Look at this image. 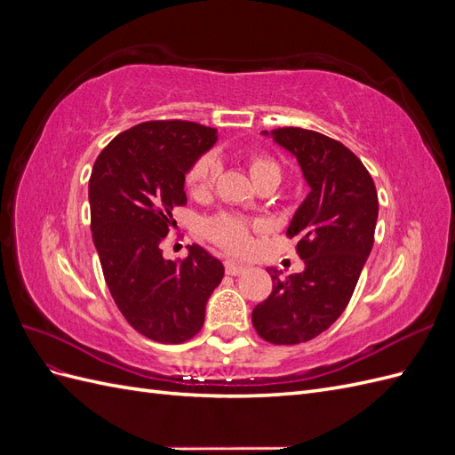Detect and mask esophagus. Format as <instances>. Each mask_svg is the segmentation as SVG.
I'll list each match as a JSON object with an SVG mask.
<instances>
[{
	"label": "esophagus",
	"mask_w": 455,
	"mask_h": 455,
	"mask_svg": "<svg viewBox=\"0 0 455 455\" xmlns=\"http://www.w3.org/2000/svg\"><path fill=\"white\" fill-rule=\"evenodd\" d=\"M224 267H226V273H228V275H233V277H235V275H241V273L246 271V266L239 264V261H233V259H226Z\"/></svg>",
	"instance_id": "1"
}]
</instances>
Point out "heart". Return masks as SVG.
<instances>
[{
	"label": "heart",
	"instance_id": "1",
	"mask_svg": "<svg viewBox=\"0 0 455 455\" xmlns=\"http://www.w3.org/2000/svg\"><path fill=\"white\" fill-rule=\"evenodd\" d=\"M251 174L258 182L261 180H277L281 182V167L271 156L256 151L249 157ZM220 174V159L214 154L199 156L186 172V186L194 196H204L214 188ZM252 228L249 220L237 214L220 212L204 220L203 231L218 246H222L228 252L241 254L251 249L252 243Z\"/></svg>",
	"mask_w": 455,
	"mask_h": 455
}]
</instances>
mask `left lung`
Here are the masks:
<instances>
[{
    "label": "left lung",
    "mask_w": 455,
    "mask_h": 455,
    "mask_svg": "<svg viewBox=\"0 0 455 455\" xmlns=\"http://www.w3.org/2000/svg\"><path fill=\"white\" fill-rule=\"evenodd\" d=\"M271 134L296 156L311 188L286 229L306 267L286 279L267 269L273 291L254 307L252 326L273 346H298L347 307L374 244L378 191L363 161L330 136L299 127Z\"/></svg>",
    "instance_id": "left-lung-1"
}]
</instances>
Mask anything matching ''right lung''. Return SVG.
<instances>
[{"instance_id":"1","label":"right lung","mask_w":455,"mask_h":455,"mask_svg":"<svg viewBox=\"0 0 455 455\" xmlns=\"http://www.w3.org/2000/svg\"><path fill=\"white\" fill-rule=\"evenodd\" d=\"M216 139L194 121H146L119 132L91 172V231L109 294L136 332L159 343L199 332L224 277L222 261L199 244L178 261L161 251L172 211L188 203L186 172Z\"/></svg>"}]
</instances>
